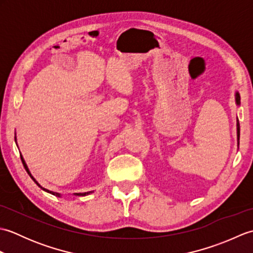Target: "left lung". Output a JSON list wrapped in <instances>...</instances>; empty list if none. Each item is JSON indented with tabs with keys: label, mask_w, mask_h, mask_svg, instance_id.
I'll list each match as a JSON object with an SVG mask.
<instances>
[{
	"label": "left lung",
	"mask_w": 253,
	"mask_h": 253,
	"mask_svg": "<svg viewBox=\"0 0 253 253\" xmlns=\"http://www.w3.org/2000/svg\"><path fill=\"white\" fill-rule=\"evenodd\" d=\"M236 103L238 105L240 104V95L238 92H236ZM239 137H240V127H239V121H237V139H238V144H239Z\"/></svg>",
	"instance_id": "8db88e82"
}]
</instances>
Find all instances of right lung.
I'll use <instances>...</instances> for the list:
<instances>
[{
  "label": "right lung",
  "instance_id": "add662e5",
  "mask_svg": "<svg viewBox=\"0 0 253 253\" xmlns=\"http://www.w3.org/2000/svg\"><path fill=\"white\" fill-rule=\"evenodd\" d=\"M20 158H21V162H23V164H24V168H25V169L27 170V173H28L29 174V176L31 177V178H32V180H34L35 182H36V184L38 185V186H39L40 188H42L39 184H38V181L34 178V177H32L31 176V174H30V171H29V169H28V168H27V165H26V163H25V161H24V159H23V157H21V155H20ZM42 189H43L44 191H46V192H49V193H52V195L53 196H56V197H61V195H60V193H57V192H53V191H50V190H47V189H44V188H42ZM89 193H90V191L89 192H80V193H76V196H85V195H89Z\"/></svg>",
  "mask_w": 253,
  "mask_h": 253
}]
</instances>
